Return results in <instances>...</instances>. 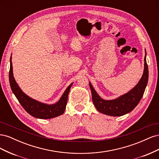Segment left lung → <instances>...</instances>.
<instances>
[{"label": "left lung", "mask_w": 159, "mask_h": 159, "mask_svg": "<svg viewBox=\"0 0 159 159\" xmlns=\"http://www.w3.org/2000/svg\"><path fill=\"white\" fill-rule=\"evenodd\" d=\"M146 50L143 74L138 84L131 91L120 97L112 99L105 100L97 93L89 82L93 103L98 111L109 116H122L133 110L140 102L145 92L148 83V70L146 61Z\"/></svg>", "instance_id": "obj_1"}]
</instances>
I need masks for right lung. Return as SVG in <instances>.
Wrapping results in <instances>:
<instances>
[{
    "label": "right lung",
    "mask_w": 159,
    "mask_h": 159,
    "mask_svg": "<svg viewBox=\"0 0 159 159\" xmlns=\"http://www.w3.org/2000/svg\"><path fill=\"white\" fill-rule=\"evenodd\" d=\"M11 60L12 57H11L10 60L11 66L10 71H9V81H10L11 88L13 93L18 100L19 103L21 104L26 111L33 117L43 119L54 118L63 114L65 111L67 102H68L70 90L73 83H71L67 88L58 102L56 103L48 105L39 102L28 96L19 88L13 76L12 64Z\"/></svg>",
    "instance_id": "add662e5"
}]
</instances>
